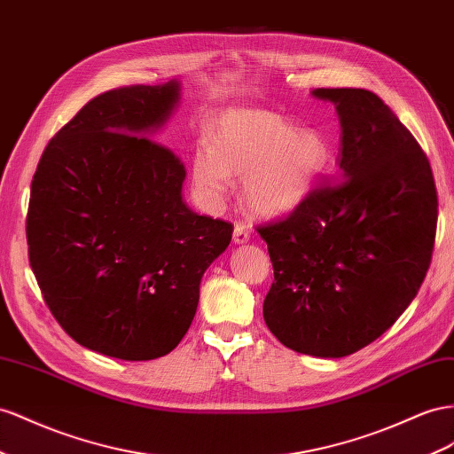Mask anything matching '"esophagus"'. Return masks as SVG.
<instances>
[{"instance_id": "34e87169", "label": "esophagus", "mask_w": 454, "mask_h": 454, "mask_svg": "<svg viewBox=\"0 0 454 454\" xmlns=\"http://www.w3.org/2000/svg\"><path fill=\"white\" fill-rule=\"evenodd\" d=\"M250 240V232L247 229V225L237 223L235 231H232V242L235 244H247Z\"/></svg>"}]
</instances>
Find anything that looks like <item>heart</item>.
I'll list each match as a JSON object with an SVG mask.
<instances>
[{"label":"heart","instance_id":"1","mask_svg":"<svg viewBox=\"0 0 454 454\" xmlns=\"http://www.w3.org/2000/svg\"><path fill=\"white\" fill-rule=\"evenodd\" d=\"M330 156L315 128H294L273 113L232 108L219 118L207 146L192 156V181L210 200H222L231 177H242L244 200L260 215L288 214L309 197Z\"/></svg>","mask_w":454,"mask_h":454}]
</instances>
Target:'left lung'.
<instances>
[{
  "mask_svg": "<svg viewBox=\"0 0 454 454\" xmlns=\"http://www.w3.org/2000/svg\"><path fill=\"white\" fill-rule=\"evenodd\" d=\"M311 95L336 106L338 181L257 227L275 271L263 318L283 346L338 359L382 336L419 294L435 242L437 191L420 145L376 93Z\"/></svg>",
  "mask_w": 454,
  "mask_h": 454,
  "instance_id": "8db88e82",
  "label": "left lung"
}]
</instances>
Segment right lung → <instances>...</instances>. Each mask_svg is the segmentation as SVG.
<instances>
[{
  "instance_id": "obj_1",
  "label": "right lung",
  "mask_w": 454,
  "mask_h": 454,
  "mask_svg": "<svg viewBox=\"0 0 454 454\" xmlns=\"http://www.w3.org/2000/svg\"><path fill=\"white\" fill-rule=\"evenodd\" d=\"M179 83L97 95L47 143L30 187L28 257L49 311L80 346L124 361L174 349L232 225L183 202L185 166L149 137Z\"/></svg>"
}]
</instances>
